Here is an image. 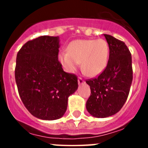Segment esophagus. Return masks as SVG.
Returning a JSON list of instances; mask_svg holds the SVG:
<instances>
[{
    "instance_id": "34e87169",
    "label": "esophagus",
    "mask_w": 148,
    "mask_h": 148,
    "mask_svg": "<svg viewBox=\"0 0 148 148\" xmlns=\"http://www.w3.org/2000/svg\"><path fill=\"white\" fill-rule=\"evenodd\" d=\"M78 84H79V85H81V84H83L85 83V82L83 80V78H80V77H79V78H78Z\"/></svg>"
}]
</instances>
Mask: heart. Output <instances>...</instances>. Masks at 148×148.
<instances>
[{"mask_svg":"<svg viewBox=\"0 0 148 148\" xmlns=\"http://www.w3.org/2000/svg\"><path fill=\"white\" fill-rule=\"evenodd\" d=\"M67 50L58 56V61L67 73L76 71L82 62L84 73L95 77L100 75L108 65L110 49L104 39L75 40L68 45Z\"/></svg>","mask_w":148,"mask_h":148,"instance_id":"obj_1","label":"heart"}]
</instances>
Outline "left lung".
Instances as JSON below:
<instances>
[{"instance_id": "1", "label": "left lung", "mask_w": 148, "mask_h": 148, "mask_svg": "<svg viewBox=\"0 0 148 148\" xmlns=\"http://www.w3.org/2000/svg\"><path fill=\"white\" fill-rule=\"evenodd\" d=\"M104 35L110 49L107 67L98 78L86 82L91 90L86 108L95 118L118 113L127 99L133 80L132 57L126 44L111 35Z\"/></svg>"}]
</instances>
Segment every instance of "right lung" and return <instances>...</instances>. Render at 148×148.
Instances as JSON below:
<instances>
[{
  "instance_id": "add662e5",
  "label": "right lung",
  "mask_w": 148,
  "mask_h": 148,
  "mask_svg": "<svg viewBox=\"0 0 148 148\" xmlns=\"http://www.w3.org/2000/svg\"><path fill=\"white\" fill-rule=\"evenodd\" d=\"M59 37L43 35L29 40L18 53L15 76L22 102L42 120L61 118L68 98L78 89V78L65 73L58 61Z\"/></svg>"
}]
</instances>
